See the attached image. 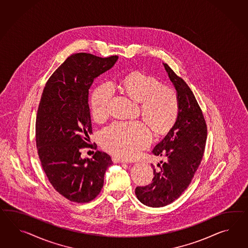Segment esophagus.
I'll return each mask as SVG.
<instances>
[{
	"label": "esophagus",
	"mask_w": 248,
	"mask_h": 248,
	"mask_svg": "<svg viewBox=\"0 0 248 248\" xmlns=\"http://www.w3.org/2000/svg\"><path fill=\"white\" fill-rule=\"evenodd\" d=\"M112 159H113V161H114L115 163H127V162H129V161H127L125 159L121 158V157H112Z\"/></svg>",
	"instance_id": "34e87169"
}]
</instances>
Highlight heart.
<instances>
[{"mask_svg":"<svg viewBox=\"0 0 248 248\" xmlns=\"http://www.w3.org/2000/svg\"><path fill=\"white\" fill-rule=\"evenodd\" d=\"M120 86L134 101L140 103V115L156 133L168 131L178 114L176 91L162 86L157 79L140 73L129 74ZM114 87L109 82L98 86L92 93L91 106L95 120L103 121L109 115ZM151 132L142 121L115 122L104 128L99 141L105 150L122 157H133L150 143Z\"/></svg>","mask_w":248,"mask_h":248,"instance_id":"b5f03b06","label":"heart"}]
</instances>
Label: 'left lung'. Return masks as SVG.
<instances>
[{
    "label": "left lung",
    "mask_w": 248,
    "mask_h": 248,
    "mask_svg": "<svg viewBox=\"0 0 248 248\" xmlns=\"http://www.w3.org/2000/svg\"><path fill=\"white\" fill-rule=\"evenodd\" d=\"M163 64L177 93L178 114L174 125L152 151L155 156L165 157V161L157 164V169L151 165L152 182L135 189L140 202L153 208L173 202L189 186L202 161L207 139L205 119L193 91L167 63Z\"/></svg>",
    "instance_id": "left-lung-1"
}]
</instances>
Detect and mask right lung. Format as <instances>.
I'll list each match as a JSON object with an SVG mask.
<instances>
[{
  "label": "right lung",
  "instance_id": "right-lung-1",
  "mask_svg": "<svg viewBox=\"0 0 248 248\" xmlns=\"http://www.w3.org/2000/svg\"><path fill=\"white\" fill-rule=\"evenodd\" d=\"M118 56L102 58L79 53L69 56L43 91L36 120L37 153L43 169L55 190L66 199L89 202L100 193L106 170L113 162L97 151L82 158L92 133L89 90L94 79L114 66Z\"/></svg>",
  "mask_w": 248,
  "mask_h": 248
}]
</instances>
